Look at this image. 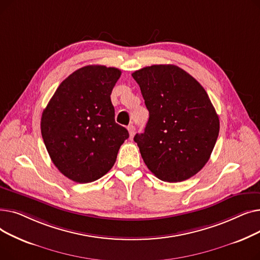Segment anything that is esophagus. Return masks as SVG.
Returning <instances> with one entry per match:
<instances>
[{"label": "esophagus", "mask_w": 260, "mask_h": 260, "mask_svg": "<svg viewBox=\"0 0 260 260\" xmlns=\"http://www.w3.org/2000/svg\"><path fill=\"white\" fill-rule=\"evenodd\" d=\"M127 129H128V133H129V136H131V137H133L134 134H135V131H136V127H135V125H133V124H129V125L127 126Z\"/></svg>", "instance_id": "esophagus-1"}]
</instances>
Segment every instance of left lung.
I'll use <instances>...</instances> for the list:
<instances>
[{
    "label": "left lung",
    "mask_w": 260,
    "mask_h": 260,
    "mask_svg": "<svg viewBox=\"0 0 260 260\" xmlns=\"http://www.w3.org/2000/svg\"><path fill=\"white\" fill-rule=\"evenodd\" d=\"M149 118L135 136L142 159L157 178L181 182L209 161L219 134V118L207 91L182 68L152 65L132 74Z\"/></svg>",
    "instance_id": "8db88e82"
}]
</instances>
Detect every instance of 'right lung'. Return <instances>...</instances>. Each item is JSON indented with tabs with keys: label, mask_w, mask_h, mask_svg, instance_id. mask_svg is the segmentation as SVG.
<instances>
[{
	"label": "right lung",
	"mask_w": 260,
	"mask_h": 260,
	"mask_svg": "<svg viewBox=\"0 0 260 260\" xmlns=\"http://www.w3.org/2000/svg\"><path fill=\"white\" fill-rule=\"evenodd\" d=\"M121 71L88 65L68 76L41 118V134L53 165L79 183L98 180L111 170L128 137L115 121L111 93Z\"/></svg>",
	"instance_id": "right-lung-1"
}]
</instances>
